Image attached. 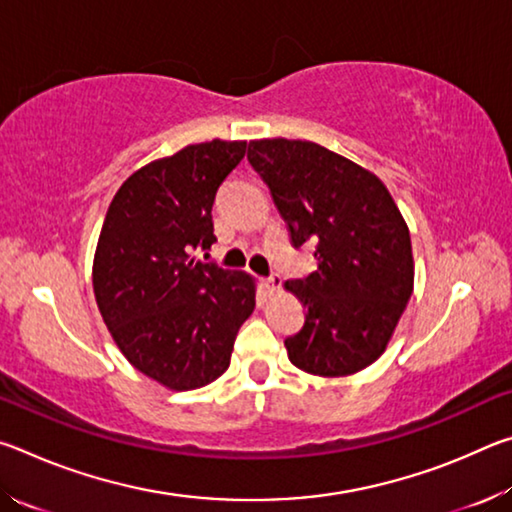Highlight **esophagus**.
Wrapping results in <instances>:
<instances>
[{"label": "esophagus", "mask_w": 512, "mask_h": 512, "mask_svg": "<svg viewBox=\"0 0 512 512\" xmlns=\"http://www.w3.org/2000/svg\"><path fill=\"white\" fill-rule=\"evenodd\" d=\"M280 284H282V277L277 275V273H273L271 277H266V280H264V289H266L268 296H271V293H275L277 289H280Z\"/></svg>", "instance_id": "34e87169"}]
</instances>
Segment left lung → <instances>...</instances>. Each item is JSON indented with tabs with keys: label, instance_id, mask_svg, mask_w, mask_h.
<instances>
[{
	"label": "left lung",
	"instance_id": "1",
	"mask_svg": "<svg viewBox=\"0 0 512 512\" xmlns=\"http://www.w3.org/2000/svg\"><path fill=\"white\" fill-rule=\"evenodd\" d=\"M248 162L271 189L291 244H314L318 268L284 287L307 307L289 359L320 377H345L381 357L413 293L411 235L375 173L325 146L255 140Z\"/></svg>",
	"mask_w": 512,
	"mask_h": 512
}]
</instances>
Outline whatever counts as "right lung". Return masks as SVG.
<instances>
[{
  "mask_svg": "<svg viewBox=\"0 0 512 512\" xmlns=\"http://www.w3.org/2000/svg\"><path fill=\"white\" fill-rule=\"evenodd\" d=\"M246 142L185 146L135 171L103 221L92 284L124 357L171 391L219 379L255 309L253 277L201 262L214 237L212 205Z\"/></svg>",
  "mask_w": 512,
  "mask_h": 512,
  "instance_id": "right-lung-1",
  "label": "right lung"
}]
</instances>
